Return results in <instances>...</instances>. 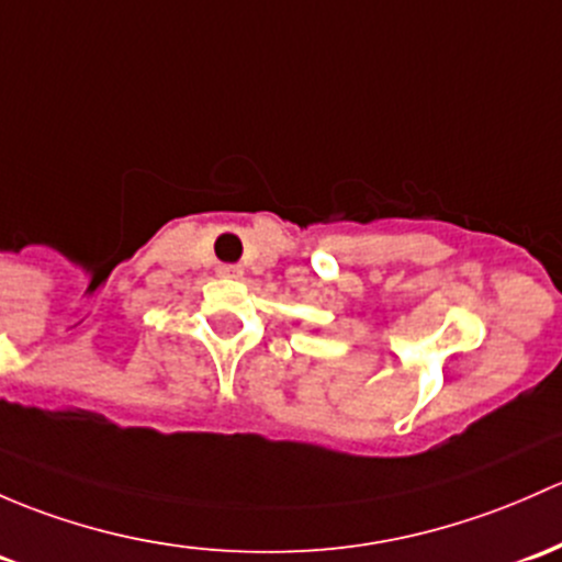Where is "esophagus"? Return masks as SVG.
<instances>
[{
    "label": "esophagus",
    "mask_w": 562,
    "mask_h": 562,
    "mask_svg": "<svg viewBox=\"0 0 562 562\" xmlns=\"http://www.w3.org/2000/svg\"><path fill=\"white\" fill-rule=\"evenodd\" d=\"M217 274L226 277V280H241V277H245V269H241V266H234V263H223V266H217Z\"/></svg>",
    "instance_id": "34e87169"
}]
</instances>
